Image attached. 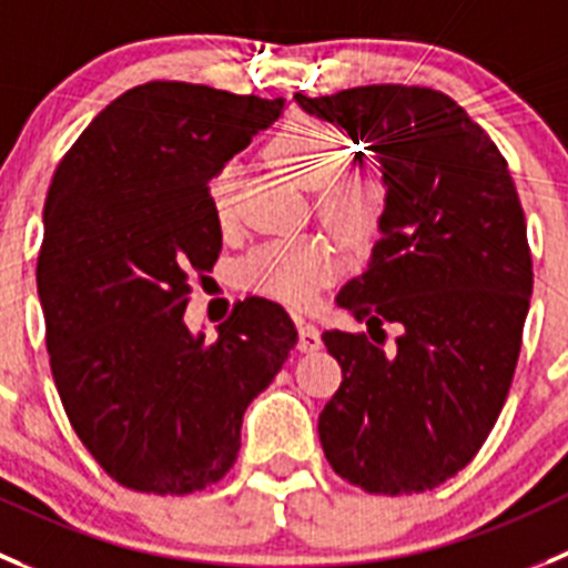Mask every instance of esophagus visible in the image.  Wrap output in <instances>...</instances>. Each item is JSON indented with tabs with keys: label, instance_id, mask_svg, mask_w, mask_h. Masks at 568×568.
I'll return each instance as SVG.
<instances>
[{
	"label": "esophagus",
	"instance_id": "esophagus-1",
	"mask_svg": "<svg viewBox=\"0 0 568 568\" xmlns=\"http://www.w3.org/2000/svg\"><path fill=\"white\" fill-rule=\"evenodd\" d=\"M322 347V333L320 327L311 325V322L300 320V349L302 353H314Z\"/></svg>",
	"mask_w": 568,
	"mask_h": 568
}]
</instances>
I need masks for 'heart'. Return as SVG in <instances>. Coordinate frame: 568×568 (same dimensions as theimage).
<instances>
[{
    "label": "heart",
    "instance_id": "obj_1",
    "mask_svg": "<svg viewBox=\"0 0 568 568\" xmlns=\"http://www.w3.org/2000/svg\"><path fill=\"white\" fill-rule=\"evenodd\" d=\"M268 159L280 171L288 173L302 187L320 189V210L327 219L353 224L364 219L373 206V190L358 176H336L342 164V142L327 125L308 120V116H291L288 123L268 140ZM237 171L235 164H224L210 179V204L219 221L230 219L232 199H235ZM338 252L331 241L320 235H291L260 246L246 260L243 274L246 283L260 294L291 305H308L316 291L336 274Z\"/></svg>",
    "mask_w": 568,
    "mask_h": 568
}]
</instances>
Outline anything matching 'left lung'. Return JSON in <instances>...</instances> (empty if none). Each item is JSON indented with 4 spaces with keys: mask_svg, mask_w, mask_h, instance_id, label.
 Wrapping results in <instances>:
<instances>
[{
    "mask_svg": "<svg viewBox=\"0 0 568 568\" xmlns=\"http://www.w3.org/2000/svg\"><path fill=\"white\" fill-rule=\"evenodd\" d=\"M381 164V237L336 302L400 324L392 357L366 333H322L342 386L320 415L331 468L367 493H423L457 476L510 392L532 296L527 221L505 156L463 105L426 87L294 94Z\"/></svg>",
    "mask_w": 568,
    "mask_h": 568,
    "instance_id": "obj_1",
    "label": "left lung"
}]
</instances>
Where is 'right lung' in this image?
I'll return each mask as SVG.
<instances>
[{
    "mask_svg": "<svg viewBox=\"0 0 568 568\" xmlns=\"http://www.w3.org/2000/svg\"><path fill=\"white\" fill-rule=\"evenodd\" d=\"M285 100L151 81L111 100L58 164L44 201L41 311L52 378L100 468L159 496L204 490L241 452L243 412L296 344L283 305L237 302L219 338L184 325L212 272L210 179Z\"/></svg>",
    "mask_w": 568,
    "mask_h": 568,
    "instance_id": "obj_1",
    "label": "right lung"
}]
</instances>
